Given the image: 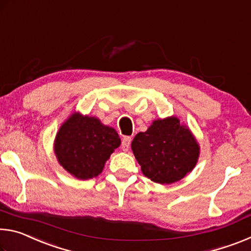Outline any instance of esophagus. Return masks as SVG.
I'll return each mask as SVG.
<instances>
[{
    "mask_svg": "<svg viewBox=\"0 0 251 251\" xmlns=\"http://www.w3.org/2000/svg\"><path fill=\"white\" fill-rule=\"evenodd\" d=\"M130 142H131V137H129V136H125V137L122 139V150L124 151H128L130 146Z\"/></svg>",
    "mask_w": 251,
    "mask_h": 251,
    "instance_id": "esophagus-1",
    "label": "esophagus"
}]
</instances>
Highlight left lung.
I'll return each instance as SVG.
<instances>
[{"label": "left lung", "instance_id": "obj_1", "mask_svg": "<svg viewBox=\"0 0 251 251\" xmlns=\"http://www.w3.org/2000/svg\"><path fill=\"white\" fill-rule=\"evenodd\" d=\"M131 151L144 175L157 184L169 185L193 171L201 146L189 127L169 116L152 121L146 131L136 135Z\"/></svg>", "mask_w": 251, "mask_h": 251}]
</instances>
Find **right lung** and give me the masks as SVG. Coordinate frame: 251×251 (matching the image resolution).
Returning <instances> with one entry per match:
<instances>
[{
  "mask_svg": "<svg viewBox=\"0 0 251 251\" xmlns=\"http://www.w3.org/2000/svg\"><path fill=\"white\" fill-rule=\"evenodd\" d=\"M121 145L113 127L100 118L72 113L59 127L54 139L58 164L77 179H92L103 172L104 165Z\"/></svg>",
  "mask_w": 251,
  "mask_h": 251,
  "instance_id": "right-lung-1",
  "label": "right lung"
}]
</instances>
